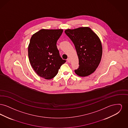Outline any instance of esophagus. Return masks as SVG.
Returning a JSON list of instances; mask_svg holds the SVG:
<instances>
[{"label":"esophagus","mask_w":128,"mask_h":128,"mask_svg":"<svg viewBox=\"0 0 128 128\" xmlns=\"http://www.w3.org/2000/svg\"><path fill=\"white\" fill-rule=\"evenodd\" d=\"M67 61H68V63H70V59L68 58L67 59Z\"/></svg>","instance_id":"obj_1"}]
</instances>
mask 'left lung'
<instances>
[{
    "label": "left lung",
    "instance_id": "left-lung-1",
    "mask_svg": "<svg viewBox=\"0 0 128 128\" xmlns=\"http://www.w3.org/2000/svg\"><path fill=\"white\" fill-rule=\"evenodd\" d=\"M65 32L72 41L78 56L79 67L75 72L80 77L90 75L101 60L102 46L100 38L88 27L68 29Z\"/></svg>",
    "mask_w": 128,
    "mask_h": 128
}]
</instances>
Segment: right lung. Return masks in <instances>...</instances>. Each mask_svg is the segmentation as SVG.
Listing matches in <instances>:
<instances>
[{
	"instance_id": "1",
	"label": "right lung",
	"mask_w": 128,
	"mask_h": 128,
	"mask_svg": "<svg viewBox=\"0 0 128 128\" xmlns=\"http://www.w3.org/2000/svg\"><path fill=\"white\" fill-rule=\"evenodd\" d=\"M63 29H41L31 37L28 46L30 65L40 77L53 78L65 60L62 59L57 48L56 42Z\"/></svg>"
}]
</instances>
